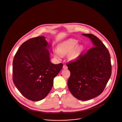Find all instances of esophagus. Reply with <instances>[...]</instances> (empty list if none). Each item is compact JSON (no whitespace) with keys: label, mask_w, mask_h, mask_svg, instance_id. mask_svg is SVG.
I'll return each mask as SVG.
<instances>
[{"label":"esophagus","mask_w":122,"mask_h":122,"mask_svg":"<svg viewBox=\"0 0 122 122\" xmlns=\"http://www.w3.org/2000/svg\"><path fill=\"white\" fill-rule=\"evenodd\" d=\"M63 68L64 69H67V68H68V67L66 65H63Z\"/></svg>","instance_id":"esophagus-1"}]
</instances>
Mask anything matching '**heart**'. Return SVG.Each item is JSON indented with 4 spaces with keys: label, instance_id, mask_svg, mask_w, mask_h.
<instances>
[{
    "label": "heart",
    "instance_id": "heart-1",
    "mask_svg": "<svg viewBox=\"0 0 122 122\" xmlns=\"http://www.w3.org/2000/svg\"><path fill=\"white\" fill-rule=\"evenodd\" d=\"M77 44V40L74 39H70L61 43L57 46V51L55 52V56L60 58L61 55L68 53V58L70 61L76 60L84 50L82 45Z\"/></svg>",
    "mask_w": 122,
    "mask_h": 122
}]
</instances>
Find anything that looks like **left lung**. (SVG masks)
Segmentation results:
<instances>
[{
  "instance_id": "obj_1",
  "label": "left lung",
  "mask_w": 122,
  "mask_h": 122,
  "mask_svg": "<svg viewBox=\"0 0 122 122\" xmlns=\"http://www.w3.org/2000/svg\"><path fill=\"white\" fill-rule=\"evenodd\" d=\"M89 38L93 45L75 61L68 64L70 76L68 88L76 99L88 101L104 90L112 74L109 52L103 43L92 34H82Z\"/></svg>"
}]
</instances>
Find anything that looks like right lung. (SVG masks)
Instances as JSON below:
<instances>
[{"mask_svg": "<svg viewBox=\"0 0 122 122\" xmlns=\"http://www.w3.org/2000/svg\"><path fill=\"white\" fill-rule=\"evenodd\" d=\"M48 44L44 36L24 42L13 61V81L21 94L27 99L37 102L44 99L51 91L54 78L63 64L51 62Z\"/></svg>", "mask_w": 122, "mask_h": 122, "instance_id": "1", "label": "right lung"}]
</instances>
